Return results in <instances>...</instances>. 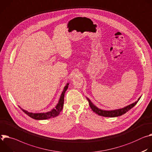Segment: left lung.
<instances>
[{"label":"left lung","instance_id":"obj_1","mask_svg":"<svg viewBox=\"0 0 152 152\" xmlns=\"http://www.w3.org/2000/svg\"><path fill=\"white\" fill-rule=\"evenodd\" d=\"M141 97V96H140L135 102H134L123 108L115 109V110H103V109H99L98 107H97L96 106H95L91 102V101L89 99V98L86 96V98H87L88 102H89V104L91 109L93 110V112H94L98 115L105 116V117H117V116L123 115V114L126 113L127 112H128L129 110H130L132 107H133L134 106H135L137 104V103L138 102V101L140 100Z\"/></svg>","mask_w":152,"mask_h":152}]
</instances>
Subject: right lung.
Returning a JSON list of instances; mask_svg holds the SVG:
<instances>
[{"mask_svg": "<svg viewBox=\"0 0 152 152\" xmlns=\"http://www.w3.org/2000/svg\"><path fill=\"white\" fill-rule=\"evenodd\" d=\"M68 85H69V83H67L66 84V85L64 86L63 91L60 95L58 103L56 105V106L53 109L51 110L45 112V113H32V112H29L26 110H24L22 109L20 107V109L29 116H30L32 118L34 119V120H46V119H49L50 118H54L57 116H58L60 112L63 109V104H64V94L66 91V90L68 88Z\"/></svg>", "mask_w": 152, "mask_h": 152, "instance_id": "right-lung-1", "label": "right lung"}]
</instances>
